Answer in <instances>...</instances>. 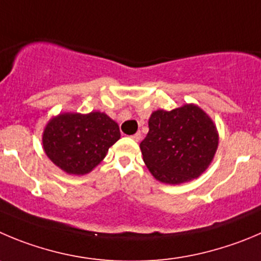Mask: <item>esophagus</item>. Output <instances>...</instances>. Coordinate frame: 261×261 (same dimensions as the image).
<instances>
[{
	"label": "esophagus",
	"instance_id": "1",
	"mask_svg": "<svg viewBox=\"0 0 261 261\" xmlns=\"http://www.w3.org/2000/svg\"><path fill=\"white\" fill-rule=\"evenodd\" d=\"M130 138H132V140H135L136 142H138V141H141V138H142V135H141L140 132H137L136 135L130 136Z\"/></svg>",
	"mask_w": 261,
	"mask_h": 261
}]
</instances>
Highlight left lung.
<instances>
[{"mask_svg":"<svg viewBox=\"0 0 261 261\" xmlns=\"http://www.w3.org/2000/svg\"><path fill=\"white\" fill-rule=\"evenodd\" d=\"M148 128L140 147L148 170L160 182L179 185L195 179L214 158L217 128L197 106L155 111Z\"/></svg>","mask_w":261,"mask_h":261,"instance_id":"left-lung-1","label":"left lung"}]
</instances>
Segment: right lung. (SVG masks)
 I'll return each instance as SVG.
<instances>
[{
  "label": "right lung",
  "mask_w": 261,
  "mask_h": 261,
  "mask_svg": "<svg viewBox=\"0 0 261 261\" xmlns=\"http://www.w3.org/2000/svg\"><path fill=\"white\" fill-rule=\"evenodd\" d=\"M119 138L118 124L106 114H61L47 124L43 148L55 165L81 175L97 166Z\"/></svg>",
  "instance_id": "1"
}]
</instances>
